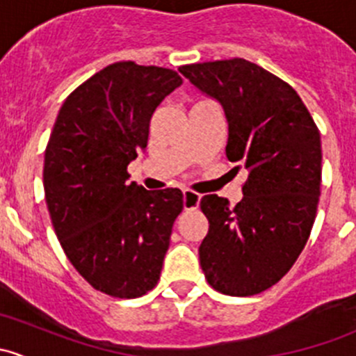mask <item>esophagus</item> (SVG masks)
I'll use <instances>...</instances> for the list:
<instances>
[{
    "instance_id": "esophagus-1",
    "label": "esophagus",
    "mask_w": 356,
    "mask_h": 356,
    "mask_svg": "<svg viewBox=\"0 0 356 356\" xmlns=\"http://www.w3.org/2000/svg\"><path fill=\"white\" fill-rule=\"evenodd\" d=\"M201 196L195 191H184L182 195V203H184L186 210H193V208H198Z\"/></svg>"
}]
</instances>
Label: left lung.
I'll list each match as a JSON object with an SVG mask.
<instances>
[{"label":"left lung","mask_w":356,"mask_h":356,"mask_svg":"<svg viewBox=\"0 0 356 356\" xmlns=\"http://www.w3.org/2000/svg\"><path fill=\"white\" fill-rule=\"evenodd\" d=\"M217 99L229 127L225 155L246 168L236 207L207 195L200 264L215 289L251 296L281 281L308 241L322 181L321 134L298 92L243 58L179 68ZM239 168V167H236Z\"/></svg>","instance_id":"1"}]
</instances>
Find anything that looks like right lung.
Returning a JSON list of instances; mask_svg holds the SVG:
<instances>
[{
	"instance_id": "1",
	"label": "right lung",
	"mask_w": 356,
	"mask_h": 356,
	"mask_svg": "<svg viewBox=\"0 0 356 356\" xmlns=\"http://www.w3.org/2000/svg\"><path fill=\"white\" fill-rule=\"evenodd\" d=\"M177 72L117 62L79 86L56 117L44 153V195L56 238L95 289L138 298L160 279L181 189L146 191L127 165L148 145L156 106Z\"/></svg>"
}]
</instances>
